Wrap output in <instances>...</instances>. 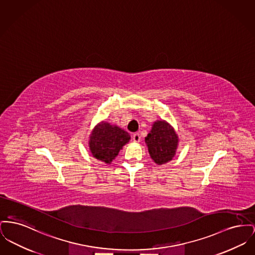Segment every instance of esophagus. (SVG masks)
<instances>
[{"label": "esophagus", "instance_id": "1", "mask_svg": "<svg viewBox=\"0 0 255 255\" xmlns=\"http://www.w3.org/2000/svg\"><path fill=\"white\" fill-rule=\"evenodd\" d=\"M133 141L134 142H139L140 141V135H138L137 133L133 135Z\"/></svg>", "mask_w": 255, "mask_h": 255}]
</instances>
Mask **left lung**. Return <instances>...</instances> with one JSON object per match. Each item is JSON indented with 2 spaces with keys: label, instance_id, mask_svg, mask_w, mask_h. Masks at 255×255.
<instances>
[{
  "label": "left lung",
  "instance_id": "obj_1",
  "mask_svg": "<svg viewBox=\"0 0 255 255\" xmlns=\"http://www.w3.org/2000/svg\"><path fill=\"white\" fill-rule=\"evenodd\" d=\"M144 141L151 159L155 164L162 165L174 158L179 144V137L167 121L156 120L153 122Z\"/></svg>",
  "mask_w": 255,
  "mask_h": 255
}]
</instances>
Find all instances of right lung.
<instances>
[{
    "label": "right lung",
    "mask_w": 255,
    "mask_h": 255,
    "mask_svg": "<svg viewBox=\"0 0 255 255\" xmlns=\"http://www.w3.org/2000/svg\"><path fill=\"white\" fill-rule=\"evenodd\" d=\"M130 139L128 132L115 124L101 121L91 130L89 140L90 153L95 159L110 165Z\"/></svg>",
    "instance_id": "obj_1"
}]
</instances>
